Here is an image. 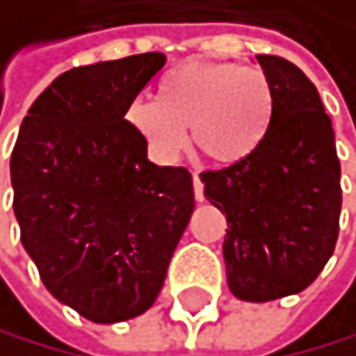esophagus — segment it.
I'll list each match as a JSON object with an SVG mask.
<instances>
[{
	"label": "esophagus",
	"mask_w": 356,
	"mask_h": 356,
	"mask_svg": "<svg viewBox=\"0 0 356 356\" xmlns=\"http://www.w3.org/2000/svg\"><path fill=\"white\" fill-rule=\"evenodd\" d=\"M193 193H195V200L202 202L204 200V185L198 174H193Z\"/></svg>",
	"instance_id": "34e87169"
}]
</instances>
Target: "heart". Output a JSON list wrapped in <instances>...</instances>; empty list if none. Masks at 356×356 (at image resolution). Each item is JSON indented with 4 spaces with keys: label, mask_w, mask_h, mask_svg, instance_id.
<instances>
[{
    "label": "heart",
    "mask_w": 356,
    "mask_h": 356,
    "mask_svg": "<svg viewBox=\"0 0 356 356\" xmlns=\"http://www.w3.org/2000/svg\"><path fill=\"white\" fill-rule=\"evenodd\" d=\"M273 86L259 67L229 61H187L158 81L156 101H134L127 120L158 161L185 143L216 165H240L257 152L273 120Z\"/></svg>",
    "instance_id": "obj_1"
}]
</instances>
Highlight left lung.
Segmentation results:
<instances>
[{
	"label": "left lung",
	"mask_w": 356,
	"mask_h": 356,
	"mask_svg": "<svg viewBox=\"0 0 356 356\" xmlns=\"http://www.w3.org/2000/svg\"><path fill=\"white\" fill-rule=\"evenodd\" d=\"M273 86V120L240 165L200 174L227 213L222 244L231 293L273 302L310 286L339 238L341 165L330 116L310 79L275 54H257Z\"/></svg>",
	"instance_id": "8db88e82"
}]
</instances>
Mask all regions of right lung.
<instances>
[{
	"instance_id": "add662e5",
	"label": "right lung",
	"mask_w": 356,
	"mask_h": 356,
	"mask_svg": "<svg viewBox=\"0 0 356 356\" xmlns=\"http://www.w3.org/2000/svg\"><path fill=\"white\" fill-rule=\"evenodd\" d=\"M165 65L145 52L56 76L10 158L22 244L59 302L97 323L145 313L193 213L187 167H158L125 118Z\"/></svg>"
}]
</instances>
